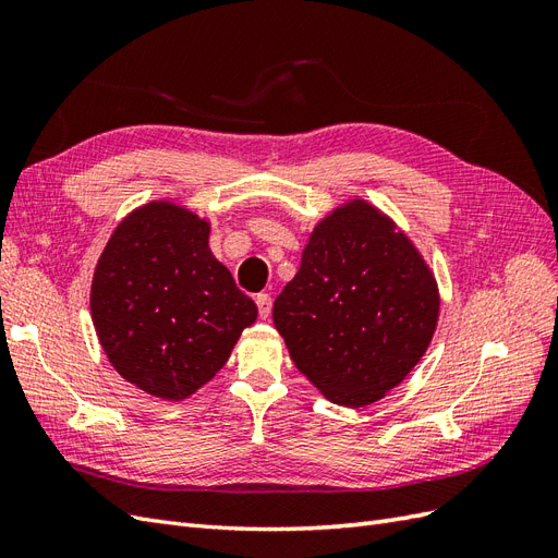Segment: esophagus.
Instances as JSON below:
<instances>
[{
  "instance_id": "esophagus-1",
  "label": "esophagus",
  "mask_w": 558,
  "mask_h": 558,
  "mask_svg": "<svg viewBox=\"0 0 558 558\" xmlns=\"http://www.w3.org/2000/svg\"><path fill=\"white\" fill-rule=\"evenodd\" d=\"M256 305H258L260 318H269V314H272V298H269V293H258Z\"/></svg>"
}]
</instances>
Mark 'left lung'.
<instances>
[{
	"label": "left lung",
	"mask_w": 558,
	"mask_h": 558,
	"mask_svg": "<svg viewBox=\"0 0 558 558\" xmlns=\"http://www.w3.org/2000/svg\"><path fill=\"white\" fill-rule=\"evenodd\" d=\"M437 312L435 279L414 244L353 199L314 228L272 318L295 367L320 393L363 408L410 375Z\"/></svg>",
	"instance_id": "obj_1"
}]
</instances>
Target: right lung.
I'll list each match as a JSON object with an SVG mask.
<instances>
[{"instance_id": "add662e5", "label": "right lung", "mask_w": 558, "mask_h": 558, "mask_svg": "<svg viewBox=\"0 0 558 558\" xmlns=\"http://www.w3.org/2000/svg\"><path fill=\"white\" fill-rule=\"evenodd\" d=\"M90 312L118 375L162 400L207 384L258 316L214 258L209 223L170 202H150L113 230Z\"/></svg>"}]
</instances>
